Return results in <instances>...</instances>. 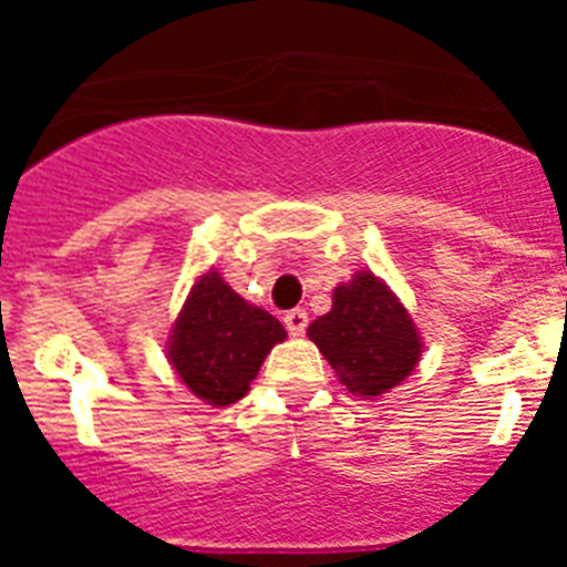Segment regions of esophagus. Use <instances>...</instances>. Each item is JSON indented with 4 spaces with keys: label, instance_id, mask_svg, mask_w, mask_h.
Listing matches in <instances>:
<instances>
[{
    "label": "esophagus",
    "instance_id": "esophagus-1",
    "mask_svg": "<svg viewBox=\"0 0 567 567\" xmlns=\"http://www.w3.org/2000/svg\"><path fill=\"white\" fill-rule=\"evenodd\" d=\"M284 323H287L289 334H295V338H300V334L307 332V327H309L307 309H289V312L284 315Z\"/></svg>",
    "mask_w": 567,
    "mask_h": 567
}]
</instances>
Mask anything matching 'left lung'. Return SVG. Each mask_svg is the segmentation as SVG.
<instances>
[{"label": "left lung", "mask_w": 567, "mask_h": 567, "mask_svg": "<svg viewBox=\"0 0 567 567\" xmlns=\"http://www.w3.org/2000/svg\"><path fill=\"white\" fill-rule=\"evenodd\" d=\"M340 383L363 398H380L414 372L420 334L394 292L372 272H358L334 289V303L309 327Z\"/></svg>", "instance_id": "1"}]
</instances>
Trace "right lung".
Returning <instances> with one entry per match:
<instances>
[{"label":"right lung","mask_w":567,"mask_h":567,"mask_svg":"<svg viewBox=\"0 0 567 567\" xmlns=\"http://www.w3.org/2000/svg\"><path fill=\"white\" fill-rule=\"evenodd\" d=\"M287 338L280 320L252 307L207 272L189 292L169 334V360L193 394L229 405L249 392L260 363Z\"/></svg>","instance_id":"right-lung-1"}]
</instances>
